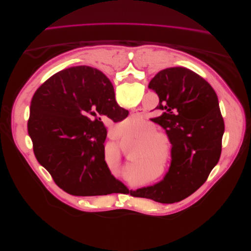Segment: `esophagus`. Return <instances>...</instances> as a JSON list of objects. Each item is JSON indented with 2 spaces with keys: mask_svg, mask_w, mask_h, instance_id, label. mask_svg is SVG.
<instances>
[{
  "mask_svg": "<svg viewBox=\"0 0 251 251\" xmlns=\"http://www.w3.org/2000/svg\"><path fill=\"white\" fill-rule=\"evenodd\" d=\"M137 111V110H136ZM130 117H133V118H137V117H139V113H137V112H135V110L133 111V113H130Z\"/></svg>",
  "mask_w": 251,
  "mask_h": 251,
  "instance_id": "1",
  "label": "esophagus"
}]
</instances>
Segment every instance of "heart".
Wrapping results in <instances>:
<instances>
[{
    "instance_id": "1",
    "label": "heart",
    "mask_w": 251,
    "mask_h": 251,
    "mask_svg": "<svg viewBox=\"0 0 251 251\" xmlns=\"http://www.w3.org/2000/svg\"><path fill=\"white\" fill-rule=\"evenodd\" d=\"M134 121H126L123 124L122 127L123 129H126L127 127H132L135 126ZM139 129H140V134L141 137H143V142L145 143L146 145L152 147L154 151H158V152H166L168 153L170 151V146L168 144V141L165 140V137L161 134H155L156 132V128L155 126L147 122L141 121L139 125Z\"/></svg>"
}]
</instances>
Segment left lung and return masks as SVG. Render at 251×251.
I'll return each mask as SVG.
<instances>
[{
	"instance_id": "1",
	"label": "left lung",
	"mask_w": 251,
	"mask_h": 251,
	"mask_svg": "<svg viewBox=\"0 0 251 251\" xmlns=\"http://www.w3.org/2000/svg\"><path fill=\"white\" fill-rule=\"evenodd\" d=\"M158 95L160 125L172 143V164L163 181L138 189L136 197L175 203L204 184L220 160L225 132L219 99L209 83L185 67L165 68L149 82Z\"/></svg>"
}]
</instances>
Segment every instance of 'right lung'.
Wrapping results in <instances>:
<instances>
[{
  "label": "right lung",
  "mask_w": 251,
  "mask_h": 251,
  "mask_svg": "<svg viewBox=\"0 0 251 251\" xmlns=\"http://www.w3.org/2000/svg\"><path fill=\"white\" fill-rule=\"evenodd\" d=\"M127 115L100 70L82 65L59 71L31 99L27 132L35 158L70 195L111 194L122 183L105 162L107 130L101 119L117 123Z\"/></svg>",
  "instance_id": "obj_1"
}]
</instances>
